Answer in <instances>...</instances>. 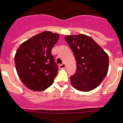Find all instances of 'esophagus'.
I'll return each instance as SVG.
<instances>
[{
  "mask_svg": "<svg viewBox=\"0 0 123 123\" xmlns=\"http://www.w3.org/2000/svg\"><path fill=\"white\" fill-rule=\"evenodd\" d=\"M65 67H66V65H65V63H63V64H61L59 65V68H65Z\"/></svg>",
  "mask_w": 123,
  "mask_h": 123,
  "instance_id": "esophagus-1",
  "label": "esophagus"
}]
</instances>
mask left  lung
Wrapping results in <instances>:
<instances>
[{
  "label": "left lung",
  "mask_w": 123,
  "mask_h": 123,
  "mask_svg": "<svg viewBox=\"0 0 123 123\" xmlns=\"http://www.w3.org/2000/svg\"><path fill=\"white\" fill-rule=\"evenodd\" d=\"M77 70L70 77L72 85L80 91H89L100 85L109 69V56L91 37L84 34L67 35Z\"/></svg>",
  "instance_id": "1"
}]
</instances>
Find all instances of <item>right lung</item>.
<instances>
[{
    "label": "right lung",
    "instance_id": "right-lung-1",
    "mask_svg": "<svg viewBox=\"0 0 123 123\" xmlns=\"http://www.w3.org/2000/svg\"><path fill=\"white\" fill-rule=\"evenodd\" d=\"M58 39V34L45 31L23 43L18 49L14 56L18 75L32 91H43L53 83L58 67L51 49Z\"/></svg>",
    "mask_w": 123,
    "mask_h": 123
}]
</instances>
